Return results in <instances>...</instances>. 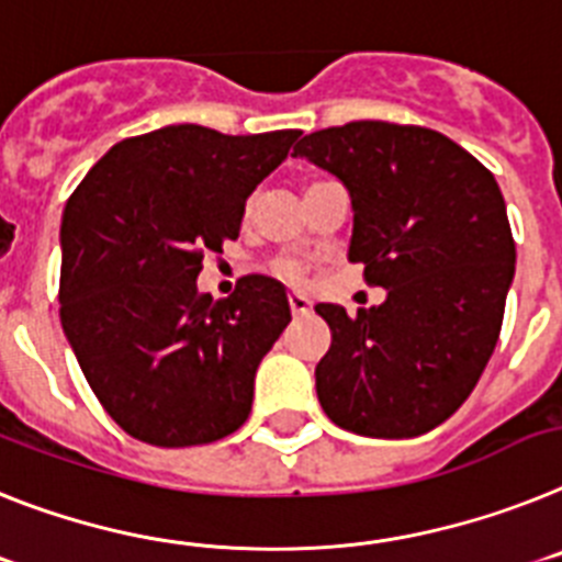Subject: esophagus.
Instances as JSON below:
<instances>
[{
  "mask_svg": "<svg viewBox=\"0 0 562 562\" xmlns=\"http://www.w3.org/2000/svg\"><path fill=\"white\" fill-rule=\"evenodd\" d=\"M288 305H291V314L305 316L311 311V300L305 294H291L288 296Z\"/></svg>",
  "mask_w": 562,
  "mask_h": 562,
  "instance_id": "obj_1",
  "label": "esophagus"
}]
</instances>
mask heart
Listing matches in <instances>:
<instances>
[{
    "mask_svg": "<svg viewBox=\"0 0 562 562\" xmlns=\"http://www.w3.org/2000/svg\"><path fill=\"white\" fill-rule=\"evenodd\" d=\"M277 274L288 282H302L305 280V268L294 260H280L277 262Z\"/></svg>",
    "mask_w": 562,
    "mask_h": 562,
    "instance_id": "obj_1",
    "label": "heart"
}]
</instances>
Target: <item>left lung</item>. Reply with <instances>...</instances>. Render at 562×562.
I'll use <instances>...</instances> for the list:
<instances>
[{"instance_id": "obj_1", "label": "left lung", "mask_w": 562, "mask_h": 562, "mask_svg": "<svg viewBox=\"0 0 562 562\" xmlns=\"http://www.w3.org/2000/svg\"><path fill=\"white\" fill-rule=\"evenodd\" d=\"M294 155L345 183L348 260L387 291L353 316L316 305L330 325L322 409L356 436H424L467 402L501 334L515 240L495 175L447 135L387 121L328 126Z\"/></svg>"}]
</instances>
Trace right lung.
<instances>
[{"instance_id":"obj_1","label":"right lung","mask_w":562,"mask_h":562,"mask_svg":"<svg viewBox=\"0 0 562 562\" xmlns=\"http://www.w3.org/2000/svg\"><path fill=\"white\" fill-rule=\"evenodd\" d=\"M296 138L164 126L112 146L67 200L61 328L92 393L138 441H221L251 413L254 373L291 322L285 288L248 274L212 300L194 280L209 251L237 240L248 194Z\"/></svg>"}]
</instances>
